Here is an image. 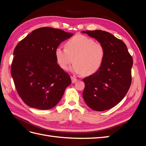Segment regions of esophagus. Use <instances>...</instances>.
I'll return each mask as SVG.
<instances>
[{"mask_svg": "<svg viewBox=\"0 0 146 146\" xmlns=\"http://www.w3.org/2000/svg\"><path fill=\"white\" fill-rule=\"evenodd\" d=\"M78 79H76L75 76H71V81H72L73 83H75V82H77Z\"/></svg>", "mask_w": 146, "mask_h": 146, "instance_id": "obj_1", "label": "esophagus"}]
</instances>
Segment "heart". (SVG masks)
Wrapping results in <instances>:
<instances>
[{
    "label": "heart",
    "instance_id": "b5f03b06",
    "mask_svg": "<svg viewBox=\"0 0 146 146\" xmlns=\"http://www.w3.org/2000/svg\"><path fill=\"white\" fill-rule=\"evenodd\" d=\"M104 46L83 35H76L65 43V48L55 49L57 63L61 69L66 70L75 63L71 70L76 74L87 76L100 69L105 58Z\"/></svg>",
    "mask_w": 146,
    "mask_h": 146
}]
</instances>
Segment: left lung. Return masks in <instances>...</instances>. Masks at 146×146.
I'll return each mask as SVG.
<instances>
[{
  "instance_id": "obj_1",
  "label": "left lung",
  "mask_w": 146,
  "mask_h": 146,
  "mask_svg": "<svg viewBox=\"0 0 146 146\" xmlns=\"http://www.w3.org/2000/svg\"><path fill=\"white\" fill-rule=\"evenodd\" d=\"M104 46L105 58L97 72L83 78V97L95 111H104L115 106L127 93L132 82L133 59L122 40L102 30L82 31Z\"/></svg>"
}]
</instances>
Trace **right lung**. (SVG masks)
<instances>
[{"mask_svg": "<svg viewBox=\"0 0 146 146\" xmlns=\"http://www.w3.org/2000/svg\"><path fill=\"white\" fill-rule=\"evenodd\" d=\"M73 35L59 29L41 27L15 46L11 75L19 95L28 106L51 109L71 84L70 76L57 63L55 49Z\"/></svg>", "mask_w": 146, "mask_h": 146, "instance_id": "right-lung-1", "label": "right lung"}]
</instances>
